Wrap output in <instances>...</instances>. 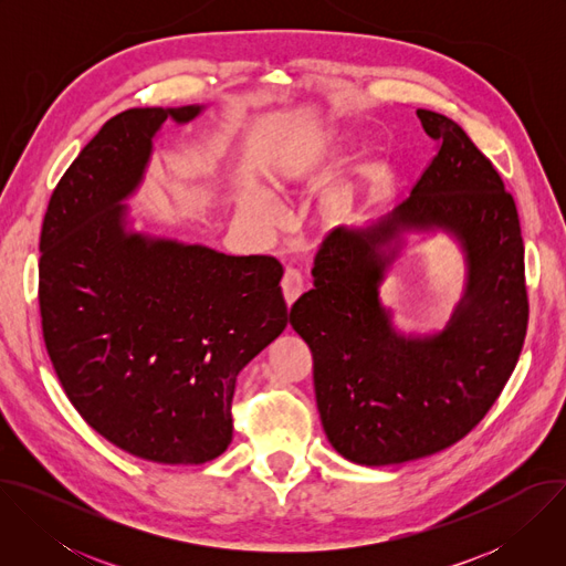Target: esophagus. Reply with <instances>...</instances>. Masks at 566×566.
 I'll return each mask as SVG.
<instances>
[{
	"label": "esophagus",
	"mask_w": 566,
	"mask_h": 566,
	"mask_svg": "<svg viewBox=\"0 0 566 566\" xmlns=\"http://www.w3.org/2000/svg\"><path fill=\"white\" fill-rule=\"evenodd\" d=\"M302 293H304V277L300 275V271L286 269V273L282 277V295L286 300V304L291 306Z\"/></svg>",
	"instance_id": "34e87169"
}]
</instances>
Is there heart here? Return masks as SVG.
Returning a JSON list of instances; mask_svg holds the SVG:
<instances>
[{
	"label": "heart",
	"mask_w": 566,
	"mask_h": 566,
	"mask_svg": "<svg viewBox=\"0 0 566 566\" xmlns=\"http://www.w3.org/2000/svg\"><path fill=\"white\" fill-rule=\"evenodd\" d=\"M317 164H319V156L313 151H284L271 164L266 172V181L273 192H289L302 181H306L317 168ZM352 208H354V192L349 188H340L325 197V201L319 203L317 214L325 226H338L352 214ZM237 210L249 221L260 226H269L273 219V208L269 199H264L262 195L239 197Z\"/></svg>",
	"instance_id": "1"
}]
</instances>
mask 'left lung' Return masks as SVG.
Wrapping results in <instances>:
<instances>
[{
  "mask_svg": "<svg viewBox=\"0 0 566 566\" xmlns=\"http://www.w3.org/2000/svg\"><path fill=\"white\" fill-rule=\"evenodd\" d=\"M417 116L439 143L432 164L389 214L322 241L313 289L291 306V327L313 356L322 428L360 465L417 461L463 439L502 394L528 325L513 197L454 120ZM432 231L460 241L467 289L441 333L402 335L379 284L405 234Z\"/></svg>",
  "mask_w": 566,
  "mask_h": 566,
  "instance_id": "1",
  "label": "left lung"
}]
</instances>
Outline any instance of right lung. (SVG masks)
<instances>
[{
	"label": "right lung",
	"instance_id": "add662e5",
	"mask_svg": "<svg viewBox=\"0 0 566 566\" xmlns=\"http://www.w3.org/2000/svg\"><path fill=\"white\" fill-rule=\"evenodd\" d=\"M206 107H134L109 118L51 195L40 237V313L53 369L116 448L197 465L232 441L239 371L289 325L282 266L129 228L168 118Z\"/></svg>",
	"mask_w": 566,
	"mask_h": 566
}]
</instances>
